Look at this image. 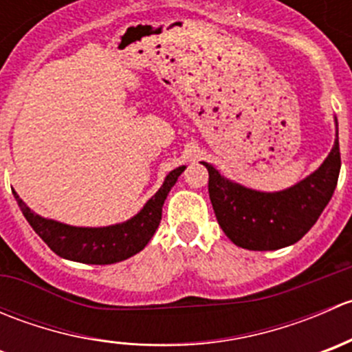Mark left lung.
<instances>
[{
    "label": "left lung",
    "instance_id": "left-lung-1",
    "mask_svg": "<svg viewBox=\"0 0 352 352\" xmlns=\"http://www.w3.org/2000/svg\"><path fill=\"white\" fill-rule=\"evenodd\" d=\"M339 134V133H337ZM209 172V199L225 235L247 250H276L303 239L329 204L340 170L339 138L320 168L283 192L265 194Z\"/></svg>",
    "mask_w": 352,
    "mask_h": 352
}]
</instances>
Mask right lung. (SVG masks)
Masks as SVG:
<instances>
[{
	"mask_svg": "<svg viewBox=\"0 0 352 352\" xmlns=\"http://www.w3.org/2000/svg\"><path fill=\"white\" fill-rule=\"evenodd\" d=\"M184 168L186 166L172 170L158 192L134 218L120 225L105 226V228H78V226L63 225L52 219H44L34 214L15 190L13 194L28 225L59 257L83 262V264H113V262L133 257L134 254L146 247L162 219L163 202Z\"/></svg>",
	"mask_w": 352,
	"mask_h": 352,
	"instance_id": "add662e5",
	"label": "right lung"
}]
</instances>
